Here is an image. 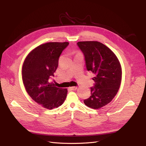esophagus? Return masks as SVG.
Wrapping results in <instances>:
<instances>
[{
    "label": "esophagus",
    "mask_w": 146,
    "mask_h": 146,
    "mask_svg": "<svg viewBox=\"0 0 146 146\" xmlns=\"http://www.w3.org/2000/svg\"><path fill=\"white\" fill-rule=\"evenodd\" d=\"M77 87L76 86H72V87H70V90H77Z\"/></svg>",
    "instance_id": "1"
}]
</instances>
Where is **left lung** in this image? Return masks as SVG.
Returning a JSON list of instances; mask_svg holds the SVG:
<instances>
[{
  "label": "left lung",
  "instance_id": "left-lung-1",
  "mask_svg": "<svg viewBox=\"0 0 146 146\" xmlns=\"http://www.w3.org/2000/svg\"><path fill=\"white\" fill-rule=\"evenodd\" d=\"M77 44L85 56L87 70L94 74L91 96L84 103L91 108H100L113 99L119 89L122 77L120 63L115 54L100 42L81 41Z\"/></svg>",
  "mask_w": 146,
  "mask_h": 146
}]
</instances>
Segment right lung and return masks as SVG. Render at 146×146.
Here are the masks:
<instances>
[{"mask_svg":"<svg viewBox=\"0 0 146 146\" xmlns=\"http://www.w3.org/2000/svg\"><path fill=\"white\" fill-rule=\"evenodd\" d=\"M68 42H47L31 51L24 61L22 75L25 90L44 108L52 110L63 104L67 89L57 88L48 79L54 76L58 59Z\"/></svg>","mask_w":146,"mask_h":146,"instance_id":"1","label":"right lung"}]
</instances>
